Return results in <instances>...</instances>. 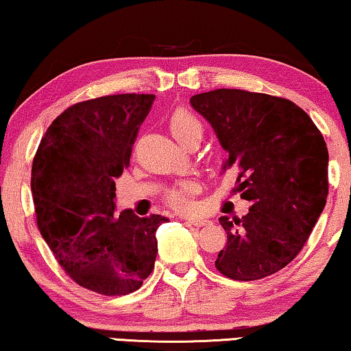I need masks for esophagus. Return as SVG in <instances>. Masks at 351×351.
Segmentation results:
<instances>
[{"label": "esophagus", "mask_w": 351, "mask_h": 351, "mask_svg": "<svg viewBox=\"0 0 351 351\" xmlns=\"http://www.w3.org/2000/svg\"><path fill=\"white\" fill-rule=\"evenodd\" d=\"M185 221L188 223V225H191V226H195V228H201V226H206L207 225L206 218H197V217L185 218Z\"/></svg>", "instance_id": "1"}]
</instances>
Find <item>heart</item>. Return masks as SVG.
I'll return each mask as SVG.
<instances>
[{
	"label": "heart",
	"instance_id": "b5f03b06",
	"mask_svg": "<svg viewBox=\"0 0 351 351\" xmlns=\"http://www.w3.org/2000/svg\"><path fill=\"white\" fill-rule=\"evenodd\" d=\"M169 130L176 136V139L180 142L185 141L188 136L201 133L202 134V123L197 117L184 108L176 109L169 117ZM197 190L196 182H185L177 188L167 193V201L172 207L179 210H191L195 207L191 196Z\"/></svg>",
	"mask_w": 351,
	"mask_h": 351
}]
</instances>
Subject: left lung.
Returning <instances> with one entry per match:
<instances>
[{"label": "left lung", "mask_w": 351, "mask_h": 351, "mask_svg": "<svg viewBox=\"0 0 351 351\" xmlns=\"http://www.w3.org/2000/svg\"><path fill=\"white\" fill-rule=\"evenodd\" d=\"M190 103L212 125L250 201L247 215L220 217L228 243L215 267L239 282L260 280L291 263L311 236L328 197V147L311 117L264 93L218 88Z\"/></svg>", "instance_id": "left-lung-1"}]
</instances>
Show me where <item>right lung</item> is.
I'll return each instance as SVG.
<instances>
[{"instance_id":"obj_1","label":"right lung","mask_w":351,"mask_h":351,"mask_svg":"<svg viewBox=\"0 0 351 351\" xmlns=\"http://www.w3.org/2000/svg\"><path fill=\"white\" fill-rule=\"evenodd\" d=\"M155 95H109L71 106L40 139L32 167L38 228L63 271L103 296L150 276L166 217L115 213V179L130 166Z\"/></svg>"}]
</instances>
